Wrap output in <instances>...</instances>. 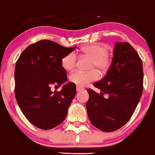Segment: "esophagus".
I'll return each instance as SVG.
<instances>
[{
    "label": "esophagus",
    "instance_id": "1",
    "mask_svg": "<svg viewBox=\"0 0 155 155\" xmlns=\"http://www.w3.org/2000/svg\"><path fill=\"white\" fill-rule=\"evenodd\" d=\"M84 89L82 87H78L77 86V87H76V90H77V92H80V91H82Z\"/></svg>",
    "mask_w": 155,
    "mask_h": 155
}]
</instances>
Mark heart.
Masks as SVG:
<instances>
[{"label": "heart", "mask_w": 155, "mask_h": 155, "mask_svg": "<svg viewBox=\"0 0 155 155\" xmlns=\"http://www.w3.org/2000/svg\"><path fill=\"white\" fill-rule=\"evenodd\" d=\"M82 56L90 59L89 72L75 71L69 76V80L78 87H84L90 82L99 79V74L105 75L111 65V58L109 56V49L105 44L94 43L82 46L79 50ZM77 63V56L74 52L65 55L61 59V66L66 71H72Z\"/></svg>", "instance_id": "b5f03b06"}]
</instances>
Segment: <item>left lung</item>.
Returning <instances> with one entry per match:
<instances>
[{
  "label": "left lung",
  "mask_w": 155,
  "mask_h": 155,
  "mask_svg": "<svg viewBox=\"0 0 155 155\" xmlns=\"http://www.w3.org/2000/svg\"><path fill=\"white\" fill-rule=\"evenodd\" d=\"M93 85L101 92L87 90L86 108L91 124L104 132L120 128L134 113L143 90V63L130 44H116L109 71Z\"/></svg>",
  "instance_id": "left-lung-1"
}]
</instances>
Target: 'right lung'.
Wrapping results in <instances>:
<instances>
[{"label":"right lung","mask_w":155,"mask_h":155,"mask_svg":"<svg viewBox=\"0 0 155 155\" xmlns=\"http://www.w3.org/2000/svg\"><path fill=\"white\" fill-rule=\"evenodd\" d=\"M51 40L43 39L27 46L16 62L15 94L27 119L42 130L60 125L75 96L76 85L65 84L60 92L51 88L66 82L61 59L75 50Z\"/></svg>","instance_id":"right-lung-1"}]
</instances>
